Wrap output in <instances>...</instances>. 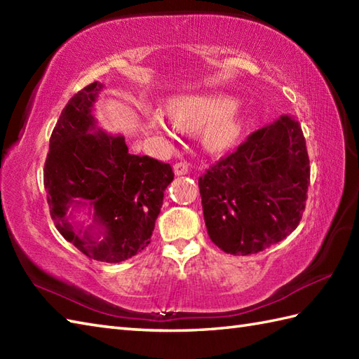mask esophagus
I'll return each instance as SVG.
<instances>
[{
  "label": "esophagus",
  "mask_w": 359,
  "mask_h": 359,
  "mask_svg": "<svg viewBox=\"0 0 359 359\" xmlns=\"http://www.w3.org/2000/svg\"><path fill=\"white\" fill-rule=\"evenodd\" d=\"M188 171H189V166L187 162H179L174 165L175 175H185V174H188Z\"/></svg>",
  "instance_id": "1"
}]
</instances>
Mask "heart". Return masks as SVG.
Here are the masks:
<instances>
[{
    "label": "heart",
    "mask_w": 359,
    "mask_h": 359,
    "mask_svg": "<svg viewBox=\"0 0 359 359\" xmlns=\"http://www.w3.org/2000/svg\"><path fill=\"white\" fill-rule=\"evenodd\" d=\"M170 116L176 123L168 121L163 112L152 111L148 125L157 133L172 137L177 126L187 131L203 128L202 143L211 152L231 148L243 129V116L234 98L222 94L175 95L168 103Z\"/></svg>",
    "instance_id": "heart-1"
}]
</instances>
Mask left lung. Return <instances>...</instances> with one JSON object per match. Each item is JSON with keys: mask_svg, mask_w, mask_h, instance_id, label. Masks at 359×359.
<instances>
[{"mask_svg": "<svg viewBox=\"0 0 359 359\" xmlns=\"http://www.w3.org/2000/svg\"><path fill=\"white\" fill-rule=\"evenodd\" d=\"M310 160L299 121L280 116L199 177L210 239L230 255H253L299 225Z\"/></svg>", "mask_w": 359, "mask_h": 359, "instance_id": "8db88e82", "label": "left lung"}]
</instances>
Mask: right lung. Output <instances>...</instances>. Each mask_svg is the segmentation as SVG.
Wrapping results in <instances>:
<instances>
[{
	"instance_id": "obj_1",
	"label": "right lung",
	"mask_w": 359,
	"mask_h": 359,
	"mask_svg": "<svg viewBox=\"0 0 359 359\" xmlns=\"http://www.w3.org/2000/svg\"><path fill=\"white\" fill-rule=\"evenodd\" d=\"M102 89L90 83L65 106L49 140L44 188L63 238L90 259L116 264L149 245L174 172L170 163L131 154L123 135L97 128L93 109ZM81 206L95 210L86 231L70 222L69 211Z\"/></svg>"
}]
</instances>
